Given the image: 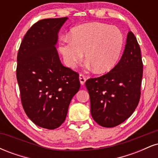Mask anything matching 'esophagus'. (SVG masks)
I'll return each mask as SVG.
<instances>
[{
  "label": "esophagus",
  "instance_id": "34e87169",
  "mask_svg": "<svg viewBox=\"0 0 158 158\" xmlns=\"http://www.w3.org/2000/svg\"><path fill=\"white\" fill-rule=\"evenodd\" d=\"M79 81H80V84L81 85H84L85 81H86V78H85V76L82 75V74H79Z\"/></svg>",
  "mask_w": 158,
  "mask_h": 158
}]
</instances>
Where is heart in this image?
<instances>
[{
    "mask_svg": "<svg viewBox=\"0 0 158 158\" xmlns=\"http://www.w3.org/2000/svg\"><path fill=\"white\" fill-rule=\"evenodd\" d=\"M124 46V36L117 27L99 22L76 27L70 36L61 38L59 50L69 68H74L85 52L88 66L97 73L111 70L118 62Z\"/></svg>",
    "mask_w": 158,
    "mask_h": 158,
    "instance_id": "b5f03b06",
    "label": "heart"
}]
</instances>
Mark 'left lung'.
Here are the masks:
<instances>
[{
  "label": "left lung",
  "mask_w": 158,
  "mask_h": 158,
  "mask_svg": "<svg viewBox=\"0 0 158 158\" xmlns=\"http://www.w3.org/2000/svg\"><path fill=\"white\" fill-rule=\"evenodd\" d=\"M142 77L140 48L130 31L118 64L108 73L85 82L94 121L102 127L112 128L128 119L138 105Z\"/></svg>",
  "instance_id": "8db88e82"
}]
</instances>
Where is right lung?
<instances>
[{
	"mask_svg": "<svg viewBox=\"0 0 158 158\" xmlns=\"http://www.w3.org/2000/svg\"><path fill=\"white\" fill-rule=\"evenodd\" d=\"M68 18L38 21L27 32L18 52L16 76L27 117L41 128L55 129L64 123L79 74L63 66L56 50L58 34Z\"/></svg>",
	"mask_w": 158,
	"mask_h": 158,
	"instance_id": "add662e5",
	"label": "right lung"
}]
</instances>
